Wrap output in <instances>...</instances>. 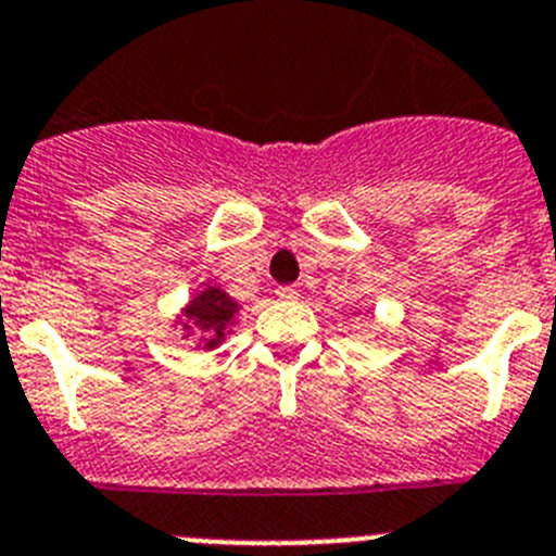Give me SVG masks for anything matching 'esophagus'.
Wrapping results in <instances>:
<instances>
[{"instance_id":"esophagus-1","label":"esophagus","mask_w":556,"mask_h":556,"mask_svg":"<svg viewBox=\"0 0 556 556\" xmlns=\"http://www.w3.org/2000/svg\"><path fill=\"white\" fill-rule=\"evenodd\" d=\"M278 301H298V294H301V289L298 287H278Z\"/></svg>"}]
</instances>
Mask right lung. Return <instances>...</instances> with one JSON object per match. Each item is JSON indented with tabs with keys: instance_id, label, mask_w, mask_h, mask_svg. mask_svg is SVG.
Here are the masks:
<instances>
[{
	"instance_id": "1",
	"label": "right lung",
	"mask_w": 556,
	"mask_h": 556,
	"mask_svg": "<svg viewBox=\"0 0 556 556\" xmlns=\"http://www.w3.org/2000/svg\"><path fill=\"white\" fill-rule=\"evenodd\" d=\"M236 314H239V303L225 292L223 287H211L205 283L189 303L180 312L178 326L184 328L186 337H191L194 331H200V342L205 351H214L225 342V337L230 333L236 323Z\"/></svg>"
}]
</instances>
